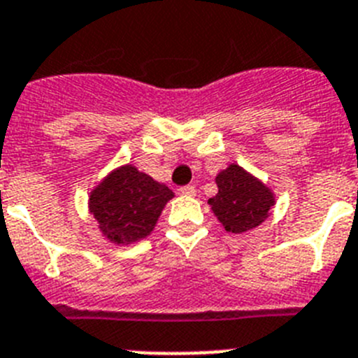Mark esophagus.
<instances>
[{
	"label": "esophagus",
	"mask_w": 358,
	"mask_h": 358,
	"mask_svg": "<svg viewBox=\"0 0 358 358\" xmlns=\"http://www.w3.org/2000/svg\"><path fill=\"white\" fill-rule=\"evenodd\" d=\"M180 192L185 194V196H194V194H196V187H194V185H183V187L180 189Z\"/></svg>",
	"instance_id": "34e87169"
}]
</instances>
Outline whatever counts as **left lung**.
Instances as JSON below:
<instances>
[{"label": "left lung", "mask_w": 358, "mask_h": 358, "mask_svg": "<svg viewBox=\"0 0 358 358\" xmlns=\"http://www.w3.org/2000/svg\"><path fill=\"white\" fill-rule=\"evenodd\" d=\"M217 194L209 205L227 232L241 234L265 222L273 205V194L266 185L232 164L216 176Z\"/></svg>", "instance_id": "1"}]
</instances>
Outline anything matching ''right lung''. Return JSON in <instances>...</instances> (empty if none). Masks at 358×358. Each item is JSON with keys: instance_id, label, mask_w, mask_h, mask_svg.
Returning <instances> with one entry per match:
<instances>
[{"instance_id": "1", "label": "right lung", "mask_w": 358, "mask_h": 358, "mask_svg": "<svg viewBox=\"0 0 358 358\" xmlns=\"http://www.w3.org/2000/svg\"><path fill=\"white\" fill-rule=\"evenodd\" d=\"M173 196L167 185L155 182L136 167L124 166L93 189L90 213L110 241L129 245L153 231L162 209Z\"/></svg>"}]
</instances>
